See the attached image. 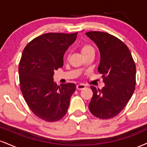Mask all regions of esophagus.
<instances>
[{"label":"esophagus","instance_id":"obj_1","mask_svg":"<svg viewBox=\"0 0 147 147\" xmlns=\"http://www.w3.org/2000/svg\"><path fill=\"white\" fill-rule=\"evenodd\" d=\"M86 88V85H84L83 84H78L77 86V90H82V89L85 88Z\"/></svg>","mask_w":147,"mask_h":147}]
</instances>
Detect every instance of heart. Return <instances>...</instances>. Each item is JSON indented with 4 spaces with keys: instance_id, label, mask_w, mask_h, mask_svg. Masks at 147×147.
I'll list each match as a JSON object with an SVG mask.
<instances>
[{
    "instance_id": "1",
    "label": "heart",
    "mask_w": 147,
    "mask_h": 147,
    "mask_svg": "<svg viewBox=\"0 0 147 147\" xmlns=\"http://www.w3.org/2000/svg\"><path fill=\"white\" fill-rule=\"evenodd\" d=\"M81 52H82L83 56H85L87 54L91 53V52H95V49H94L92 45L89 44V43H85V44L82 45V47H81Z\"/></svg>"
}]
</instances>
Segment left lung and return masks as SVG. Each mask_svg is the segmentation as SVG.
Masks as SVG:
<instances>
[{"label":"left lung","mask_w":147,"mask_h":147,"mask_svg":"<svg viewBox=\"0 0 147 147\" xmlns=\"http://www.w3.org/2000/svg\"><path fill=\"white\" fill-rule=\"evenodd\" d=\"M98 47L101 59L98 71L105 86H90L93 92L88 105L99 119H110L124 109L136 88V67L129 48L113 35L99 31L86 33Z\"/></svg>","instance_id":"1"}]
</instances>
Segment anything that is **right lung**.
<instances>
[{
	"instance_id": "right-lung-1",
	"label": "right lung",
	"mask_w": 147,
	"mask_h": 147,
	"mask_svg": "<svg viewBox=\"0 0 147 147\" xmlns=\"http://www.w3.org/2000/svg\"><path fill=\"white\" fill-rule=\"evenodd\" d=\"M77 34H43L32 40L22 54L18 73L23 98L33 113L46 122H56L66 114L75 91L72 83L57 86L53 75L63 66L64 53Z\"/></svg>"
}]
</instances>
